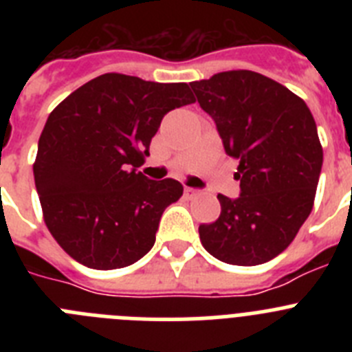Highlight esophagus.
I'll return each instance as SVG.
<instances>
[{"label":"esophagus","mask_w":352,"mask_h":352,"mask_svg":"<svg viewBox=\"0 0 352 352\" xmlns=\"http://www.w3.org/2000/svg\"><path fill=\"white\" fill-rule=\"evenodd\" d=\"M199 190H195V188H190V186H185V195L186 197H194V195H197Z\"/></svg>","instance_id":"esophagus-1"}]
</instances>
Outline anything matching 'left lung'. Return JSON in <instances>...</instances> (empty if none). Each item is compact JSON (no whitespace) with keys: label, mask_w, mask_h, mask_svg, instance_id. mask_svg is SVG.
Listing matches in <instances>:
<instances>
[{"label":"left lung","mask_w":352,"mask_h":352,"mask_svg":"<svg viewBox=\"0 0 352 352\" xmlns=\"http://www.w3.org/2000/svg\"><path fill=\"white\" fill-rule=\"evenodd\" d=\"M213 118L226 153L239 162L241 195L219 194L220 217L199 226L211 256L236 266L272 261L309 219L322 167V146L310 109L280 82L250 70H229L190 82Z\"/></svg>","instance_id":"1"}]
</instances>
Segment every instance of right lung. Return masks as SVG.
Wrapping results in <instances>:
<instances>
[{
    "label": "right lung",
    "instance_id": "add662e5",
    "mask_svg": "<svg viewBox=\"0 0 352 352\" xmlns=\"http://www.w3.org/2000/svg\"><path fill=\"white\" fill-rule=\"evenodd\" d=\"M194 102L186 82L104 74L49 114L33 174L43 222L72 259L116 270L151 250L162 213L183 185L148 179L138 167L162 118Z\"/></svg>",
    "mask_w": 352,
    "mask_h": 352
}]
</instances>
